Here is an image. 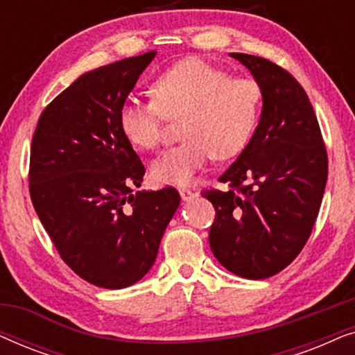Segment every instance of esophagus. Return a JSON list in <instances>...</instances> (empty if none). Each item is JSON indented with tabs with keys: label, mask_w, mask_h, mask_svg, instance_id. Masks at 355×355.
I'll list each match as a JSON object with an SVG mask.
<instances>
[{
	"label": "esophagus",
	"mask_w": 355,
	"mask_h": 355,
	"mask_svg": "<svg viewBox=\"0 0 355 355\" xmlns=\"http://www.w3.org/2000/svg\"><path fill=\"white\" fill-rule=\"evenodd\" d=\"M179 193H181V198H182L184 202H187V200H192V198L197 196L196 192L191 191V189H186V187H181V189H179Z\"/></svg>",
	"instance_id": "esophagus-1"
}]
</instances>
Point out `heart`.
<instances>
[{
    "mask_svg": "<svg viewBox=\"0 0 355 355\" xmlns=\"http://www.w3.org/2000/svg\"><path fill=\"white\" fill-rule=\"evenodd\" d=\"M152 100L130 98L121 105L118 124L124 139L139 150H153L162 140L164 121L179 119L184 139L150 164L158 184L186 186L208 159L242 153L259 125L263 92L252 77L202 58H187L168 67L152 84Z\"/></svg>",
    "mask_w": 355,
    "mask_h": 355,
    "instance_id": "1",
    "label": "heart"
}]
</instances>
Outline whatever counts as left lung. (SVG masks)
Returning a JSON list of instances; mask_svg holds the SVG:
<instances>
[{
    "instance_id": "left-lung-1",
    "label": "left lung",
    "mask_w": 355,
    "mask_h": 355,
    "mask_svg": "<svg viewBox=\"0 0 355 355\" xmlns=\"http://www.w3.org/2000/svg\"><path fill=\"white\" fill-rule=\"evenodd\" d=\"M263 92L249 145L220 176L227 191L203 189L215 207L210 247L231 273L270 278L284 270L312 234L328 178V155L302 85L265 58L231 53Z\"/></svg>"
}]
</instances>
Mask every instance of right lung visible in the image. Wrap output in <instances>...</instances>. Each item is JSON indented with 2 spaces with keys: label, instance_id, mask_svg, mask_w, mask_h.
<instances>
[{
  "label": "right lung",
  "instance_id": "1",
  "mask_svg": "<svg viewBox=\"0 0 355 355\" xmlns=\"http://www.w3.org/2000/svg\"><path fill=\"white\" fill-rule=\"evenodd\" d=\"M155 55L85 72L42 111L33 132V208L64 263L98 288H128L148 273L181 202L174 187L132 193L145 168L118 124Z\"/></svg>",
  "mask_w": 355,
  "mask_h": 355
}]
</instances>
